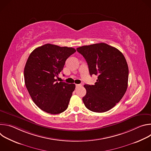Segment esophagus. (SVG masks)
Returning a JSON list of instances; mask_svg holds the SVG:
<instances>
[{
    "label": "esophagus",
    "mask_w": 151,
    "mask_h": 151,
    "mask_svg": "<svg viewBox=\"0 0 151 151\" xmlns=\"http://www.w3.org/2000/svg\"><path fill=\"white\" fill-rule=\"evenodd\" d=\"M81 84H76V88H78L79 87H81Z\"/></svg>",
    "instance_id": "obj_1"
}]
</instances>
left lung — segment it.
Masks as SVG:
<instances>
[{"label":"left lung","mask_w":151,"mask_h":151,"mask_svg":"<svg viewBox=\"0 0 151 151\" xmlns=\"http://www.w3.org/2000/svg\"><path fill=\"white\" fill-rule=\"evenodd\" d=\"M87 62L91 76H97L94 85H84L87 93L82 98L88 109L104 112L114 107L125 94L128 68L122 53L105 43L76 48Z\"/></svg>","instance_id":"8db88e82"}]
</instances>
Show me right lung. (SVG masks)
Returning <instances> with one entry per match:
<instances>
[{"instance_id":"obj_1","label":"right lung","mask_w":151,"mask_h":151,"mask_svg":"<svg viewBox=\"0 0 151 151\" xmlns=\"http://www.w3.org/2000/svg\"><path fill=\"white\" fill-rule=\"evenodd\" d=\"M76 50L47 44L34 50L30 54L24 70L26 87L39 108L51 114H58L68 108L74 83L58 82L66 60Z\"/></svg>"}]
</instances>
